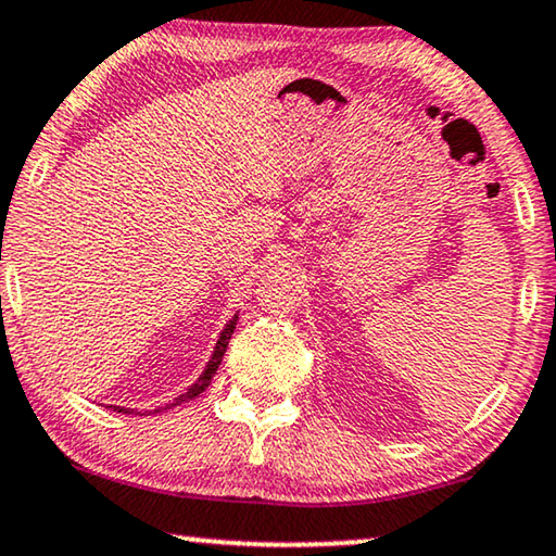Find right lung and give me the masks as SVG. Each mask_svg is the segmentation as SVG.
<instances>
[{"mask_svg":"<svg viewBox=\"0 0 556 556\" xmlns=\"http://www.w3.org/2000/svg\"><path fill=\"white\" fill-rule=\"evenodd\" d=\"M235 325H237V317L231 319L225 329H222V334H219V339H217V346H214V354H212V359L206 362V369L202 371V375H199L197 384L189 387V392H187V394H179L177 400H174L172 404H167V409H169V407H177V404L187 402V400H194L197 394H202L204 389L210 387L212 377H214V371L219 369L222 357H225V352H227V344H229V339H231V334H235ZM112 409H114V412H122V414H135V412H137V409H124V407H112ZM154 412H160V409H154Z\"/></svg>","mask_w":556,"mask_h":556,"instance_id":"add662e5","label":"right lung"}]
</instances>
